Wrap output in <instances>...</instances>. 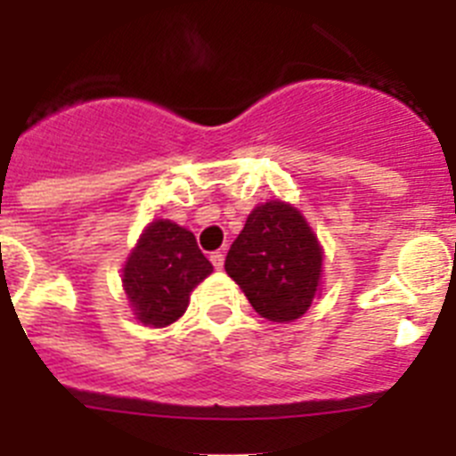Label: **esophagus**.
Wrapping results in <instances>:
<instances>
[{
    "instance_id": "obj_1",
    "label": "esophagus",
    "mask_w": 456,
    "mask_h": 456,
    "mask_svg": "<svg viewBox=\"0 0 456 456\" xmlns=\"http://www.w3.org/2000/svg\"><path fill=\"white\" fill-rule=\"evenodd\" d=\"M209 260H212L215 269H224V253H221V251L212 253V256H209Z\"/></svg>"
}]
</instances>
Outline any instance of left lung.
Wrapping results in <instances>:
<instances>
[{
  "mask_svg": "<svg viewBox=\"0 0 456 456\" xmlns=\"http://www.w3.org/2000/svg\"><path fill=\"white\" fill-rule=\"evenodd\" d=\"M225 272L257 315L299 320L320 288L322 248L304 216L281 200L257 205L225 256Z\"/></svg>",
  "mask_w": 456,
  "mask_h": 456,
  "instance_id": "8db88e82",
  "label": "left lung"
}]
</instances>
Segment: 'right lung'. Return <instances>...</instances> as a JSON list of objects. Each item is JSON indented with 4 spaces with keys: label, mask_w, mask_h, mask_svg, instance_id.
<instances>
[{
    "label": "right lung",
    "mask_w": 456,
    "mask_h": 456,
    "mask_svg": "<svg viewBox=\"0 0 456 456\" xmlns=\"http://www.w3.org/2000/svg\"><path fill=\"white\" fill-rule=\"evenodd\" d=\"M212 273L193 232L173 221H152L127 257L123 285L136 317L146 326H167L183 317L189 294Z\"/></svg>",
    "instance_id": "1"
}]
</instances>
